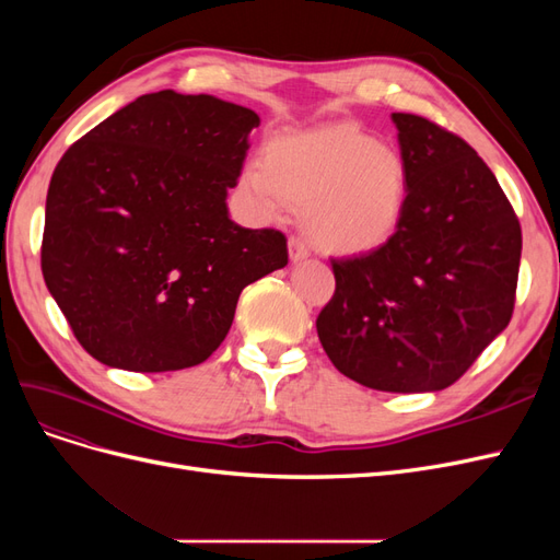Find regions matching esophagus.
<instances>
[{
    "label": "esophagus",
    "instance_id": "34e87169",
    "mask_svg": "<svg viewBox=\"0 0 560 560\" xmlns=\"http://www.w3.org/2000/svg\"><path fill=\"white\" fill-rule=\"evenodd\" d=\"M308 254H311V249H308L306 241L296 238V235H292V238H290V259H292L294 264H299V261H303V259H308Z\"/></svg>",
    "mask_w": 560,
    "mask_h": 560
}]
</instances>
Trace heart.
I'll return each instance as SVG.
<instances>
[{"instance_id": "b5f03b06", "label": "heart", "mask_w": 560, "mask_h": 560, "mask_svg": "<svg viewBox=\"0 0 560 560\" xmlns=\"http://www.w3.org/2000/svg\"><path fill=\"white\" fill-rule=\"evenodd\" d=\"M241 186L264 219L306 208V231L319 249L358 257L397 233L409 171L397 149L360 126L331 124L278 135L264 161L245 163Z\"/></svg>"}]
</instances>
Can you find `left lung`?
Segmentation results:
<instances>
[{"mask_svg": "<svg viewBox=\"0 0 560 560\" xmlns=\"http://www.w3.org/2000/svg\"><path fill=\"white\" fill-rule=\"evenodd\" d=\"M409 200L383 247L331 259L336 292L319 343L343 376L381 393H436L510 325L521 224L490 167L463 138L393 114Z\"/></svg>", "mask_w": 560, "mask_h": 560, "instance_id": "obj_1", "label": "left lung"}]
</instances>
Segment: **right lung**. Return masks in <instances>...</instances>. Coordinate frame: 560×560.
I'll list each match as a JSON object with an SVG mask.
<instances>
[{
	"instance_id": "right-lung-1",
	"label": "right lung",
	"mask_w": 560,
	"mask_h": 560,
	"mask_svg": "<svg viewBox=\"0 0 560 560\" xmlns=\"http://www.w3.org/2000/svg\"><path fill=\"white\" fill-rule=\"evenodd\" d=\"M259 116L159 91L114 112L56 165L42 273L91 358L161 374L222 346L245 287L287 266L276 229H243L226 196Z\"/></svg>"
}]
</instances>
